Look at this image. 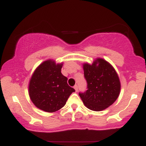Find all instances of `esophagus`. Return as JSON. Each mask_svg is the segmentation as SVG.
Wrapping results in <instances>:
<instances>
[{
    "mask_svg": "<svg viewBox=\"0 0 146 146\" xmlns=\"http://www.w3.org/2000/svg\"><path fill=\"white\" fill-rule=\"evenodd\" d=\"M74 89L75 90V92H77L78 90V85H75L74 86Z\"/></svg>",
    "mask_w": 146,
    "mask_h": 146,
    "instance_id": "34e87169",
    "label": "esophagus"
}]
</instances>
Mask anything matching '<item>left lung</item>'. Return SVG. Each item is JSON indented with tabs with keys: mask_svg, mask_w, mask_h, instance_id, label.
Returning <instances> with one entry per match:
<instances>
[{
	"mask_svg": "<svg viewBox=\"0 0 146 146\" xmlns=\"http://www.w3.org/2000/svg\"><path fill=\"white\" fill-rule=\"evenodd\" d=\"M84 74L88 90L79 93L86 108L94 111L105 110L117 100L121 90V82L117 71L110 64L97 58L90 64H83Z\"/></svg>",
	"mask_w": 146,
	"mask_h": 146,
	"instance_id": "1",
	"label": "left lung"
}]
</instances>
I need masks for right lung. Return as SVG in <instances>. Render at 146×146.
Here are the masks:
<instances>
[{
	"label": "right lung",
	"mask_w": 146,
	"mask_h": 146,
	"mask_svg": "<svg viewBox=\"0 0 146 146\" xmlns=\"http://www.w3.org/2000/svg\"><path fill=\"white\" fill-rule=\"evenodd\" d=\"M63 62L53 59L42 62L30 78L28 92L30 100L38 108L54 113L66 104L74 88L67 84V78L62 74Z\"/></svg>",
	"instance_id": "obj_1"
}]
</instances>
